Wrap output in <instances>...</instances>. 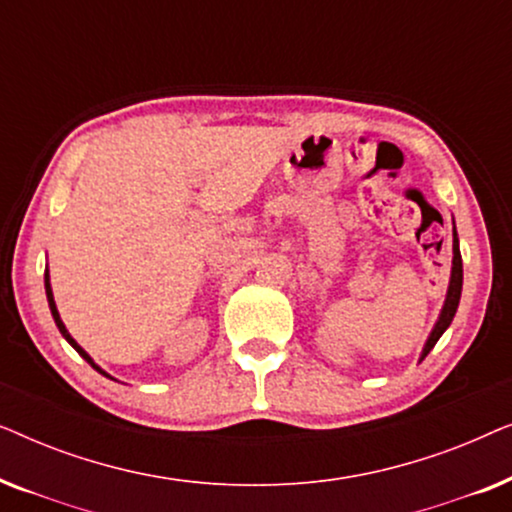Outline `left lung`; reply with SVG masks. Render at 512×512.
Wrapping results in <instances>:
<instances>
[{"instance_id":"8db88e82","label":"left lung","mask_w":512,"mask_h":512,"mask_svg":"<svg viewBox=\"0 0 512 512\" xmlns=\"http://www.w3.org/2000/svg\"><path fill=\"white\" fill-rule=\"evenodd\" d=\"M452 251H454V258H452V277H450V289H447V298H445V305H443V312H440V317L436 321V326H433V331L429 335V340H426L424 345V352H422V359L426 354L431 352L433 345L440 340V335L447 331V326L452 324L454 314H457V307H459V298H461V284H464V268H461V254H459V240H457V230H454V244H452Z\"/></svg>"}]
</instances>
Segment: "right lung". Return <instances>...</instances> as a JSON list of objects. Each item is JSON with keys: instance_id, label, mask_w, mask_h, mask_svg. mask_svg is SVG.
Returning <instances> with one entry per match:
<instances>
[{"instance_id": "1", "label": "right lung", "mask_w": 512, "mask_h": 512, "mask_svg": "<svg viewBox=\"0 0 512 512\" xmlns=\"http://www.w3.org/2000/svg\"><path fill=\"white\" fill-rule=\"evenodd\" d=\"M44 284H46V298H48V307H51V314H53V319H55V324H58V328H60V333H62V338H65L67 342H69V345H72L74 349H76V352H79L81 356H83V359H86L88 363H90V366H93L95 370H100V373L102 375H107V373H104V370L100 368V366H95V363H93V359H90V356L86 354V352H83V349L79 347V342H76L74 338H72V335H69L67 333V328H65V324H62V319H60V314H58V307H55V300H53V291H51V282H48V270H46V277H44ZM109 377V375H107Z\"/></svg>"}]
</instances>
